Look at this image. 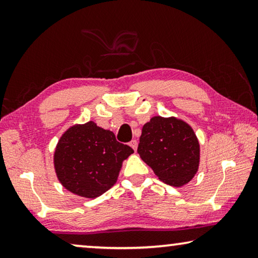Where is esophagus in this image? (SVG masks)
I'll use <instances>...</instances> for the list:
<instances>
[{"label":"esophagus","mask_w":258,"mask_h":258,"mask_svg":"<svg viewBox=\"0 0 258 258\" xmlns=\"http://www.w3.org/2000/svg\"><path fill=\"white\" fill-rule=\"evenodd\" d=\"M130 146L132 147L134 151H137V149H138V141L137 140H132V141L130 142Z\"/></svg>","instance_id":"34e87169"}]
</instances>
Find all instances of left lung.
Segmentation results:
<instances>
[{
	"instance_id": "obj_1",
	"label": "left lung",
	"mask_w": 258,
	"mask_h": 258,
	"mask_svg": "<svg viewBox=\"0 0 258 258\" xmlns=\"http://www.w3.org/2000/svg\"><path fill=\"white\" fill-rule=\"evenodd\" d=\"M138 153L167 185L181 187L199 171L200 142L194 130L177 117L154 116L142 127Z\"/></svg>"
}]
</instances>
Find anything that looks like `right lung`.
Returning a JSON list of instances; mask_svg holds the SVG:
<instances>
[{
  "mask_svg": "<svg viewBox=\"0 0 258 258\" xmlns=\"http://www.w3.org/2000/svg\"><path fill=\"white\" fill-rule=\"evenodd\" d=\"M134 150L94 121L76 124L59 138L54 153L55 172L62 186L86 199H95L116 183L122 162Z\"/></svg>",
  "mask_w": 258,
  "mask_h": 258,
  "instance_id": "1",
  "label": "right lung"
}]
</instances>
